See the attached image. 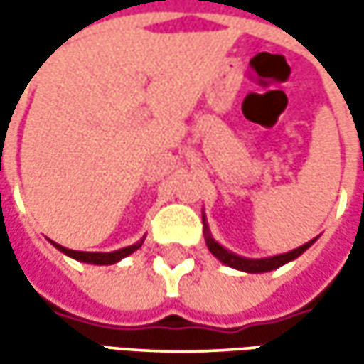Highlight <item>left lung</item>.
<instances>
[{
	"mask_svg": "<svg viewBox=\"0 0 364 364\" xmlns=\"http://www.w3.org/2000/svg\"><path fill=\"white\" fill-rule=\"evenodd\" d=\"M204 223V217H203ZM204 239H206V247H208V251L215 255V257L220 261V263H225V265H229L232 269H239V272L245 273H265V272H272V269H277V267H282V265H286L289 261H294L296 257H300L301 253L310 247L312 243H316V239L312 241H308L306 245H301L298 249H294V251H287V253H282V255H273V257H263V259H247L241 257V255H235L231 251H227L223 245H218L215 239H213V235L208 231V227H206V223H204Z\"/></svg>",
	"mask_w": 364,
	"mask_h": 364,
	"instance_id": "8db88e82",
	"label": "left lung"
}]
</instances>
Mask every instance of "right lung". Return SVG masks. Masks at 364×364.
Returning a JSON list of instances; mask_svg holds the SVG:
<instances>
[{
    "label": "right lung",
    "mask_w": 364,
    "mask_h": 364,
    "mask_svg": "<svg viewBox=\"0 0 364 364\" xmlns=\"http://www.w3.org/2000/svg\"><path fill=\"white\" fill-rule=\"evenodd\" d=\"M146 239V237H144ZM144 239L141 241H137L135 245H129V247H123L119 251H111V253H87V251H73V249H66L63 245L54 243L52 245L58 249V251H63L64 255H68V257L77 259V261H82V263H92V265H113V263H117L123 257H127V255H132L133 251H137L141 243H144Z\"/></svg>",
    "instance_id": "obj_1"
}]
</instances>
